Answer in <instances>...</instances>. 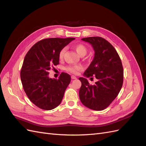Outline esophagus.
<instances>
[{"instance_id":"obj_1","label":"esophagus","mask_w":146,"mask_h":146,"mask_svg":"<svg viewBox=\"0 0 146 146\" xmlns=\"http://www.w3.org/2000/svg\"><path fill=\"white\" fill-rule=\"evenodd\" d=\"M71 78L72 79V80H75V79H77V77L76 76H72Z\"/></svg>"}]
</instances>
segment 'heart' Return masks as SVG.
I'll return each mask as SVG.
<instances>
[{"label": "heart", "instance_id": "b5f03b06", "mask_svg": "<svg viewBox=\"0 0 146 146\" xmlns=\"http://www.w3.org/2000/svg\"><path fill=\"white\" fill-rule=\"evenodd\" d=\"M74 48L78 53V54L81 56H85L86 54L87 48L85 45L83 44H77L74 45ZM66 48L65 47L61 48L58 54V57L60 60L63 59L65 52H66ZM82 66L80 65L71 64V65H69L68 66H66L65 68V69L67 70V71L69 72L70 73H72L73 74H77L79 70H80L82 69Z\"/></svg>", "mask_w": 146, "mask_h": 146}]
</instances>
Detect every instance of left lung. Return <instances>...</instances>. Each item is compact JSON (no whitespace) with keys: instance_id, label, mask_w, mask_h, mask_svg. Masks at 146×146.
I'll return each mask as SVG.
<instances>
[{"instance_id":"8db88e82","label":"left lung","mask_w":146,"mask_h":146,"mask_svg":"<svg viewBox=\"0 0 146 146\" xmlns=\"http://www.w3.org/2000/svg\"><path fill=\"white\" fill-rule=\"evenodd\" d=\"M82 40L91 44L95 52L94 59L84 76H94L98 82L92 85L86 78H79L82 82L79 97L85 107L101 111L111 104L121 90L123 78L121 60L115 48L103 38L88 37Z\"/></svg>"}]
</instances>
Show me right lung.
<instances>
[{
	"label": "right lung",
	"mask_w": 146,
	"mask_h": 146,
	"mask_svg": "<svg viewBox=\"0 0 146 146\" xmlns=\"http://www.w3.org/2000/svg\"><path fill=\"white\" fill-rule=\"evenodd\" d=\"M74 39H44L26 54L21 70V82L26 95L38 108L50 110L61 102L71 78L68 74L62 72L58 79H52L48 76V70L59 64L60 50Z\"/></svg>",
	"instance_id": "obj_1"
}]
</instances>
